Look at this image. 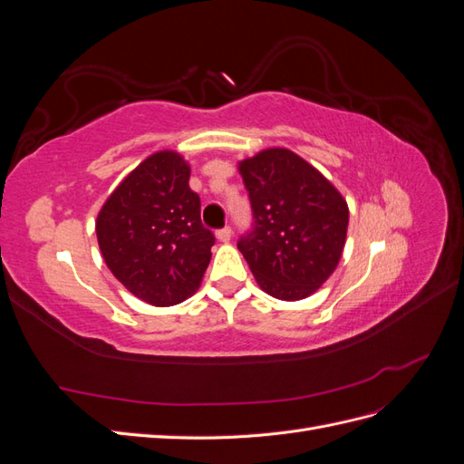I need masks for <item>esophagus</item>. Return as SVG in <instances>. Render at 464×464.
<instances>
[{
  "instance_id": "34e87169",
  "label": "esophagus",
  "mask_w": 464,
  "mask_h": 464,
  "mask_svg": "<svg viewBox=\"0 0 464 464\" xmlns=\"http://www.w3.org/2000/svg\"><path fill=\"white\" fill-rule=\"evenodd\" d=\"M230 237H232V230L227 227V228H220V230H217V240L218 242H230Z\"/></svg>"
}]
</instances>
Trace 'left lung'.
<instances>
[{
  "label": "left lung",
  "mask_w": 464,
  "mask_h": 464,
  "mask_svg": "<svg viewBox=\"0 0 464 464\" xmlns=\"http://www.w3.org/2000/svg\"><path fill=\"white\" fill-rule=\"evenodd\" d=\"M254 208V230L240 237L257 285L276 300L312 296L334 273L348 230V205L300 154L263 149L237 164Z\"/></svg>",
  "instance_id": "left-lung-1"
}]
</instances>
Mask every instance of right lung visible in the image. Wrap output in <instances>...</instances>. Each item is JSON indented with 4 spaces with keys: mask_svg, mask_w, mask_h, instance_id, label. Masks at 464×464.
Instances as JSON below:
<instances>
[{
    "mask_svg": "<svg viewBox=\"0 0 464 464\" xmlns=\"http://www.w3.org/2000/svg\"><path fill=\"white\" fill-rule=\"evenodd\" d=\"M191 166L178 150H157L125 176L96 217L101 254L135 298L168 307L201 286L215 236L201 224Z\"/></svg>",
    "mask_w": 464,
    "mask_h": 464,
    "instance_id": "add662e5",
    "label": "right lung"
}]
</instances>
